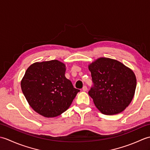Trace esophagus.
Wrapping results in <instances>:
<instances>
[{
	"mask_svg": "<svg viewBox=\"0 0 150 150\" xmlns=\"http://www.w3.org/2000/svg\"><path fill=\"white\" fill-rule=\"evenodd\" d=\"M82 90L84 91H87V90H88V88H87L86 86H84L83 88H82Z\"/></svg>",
	"mask_w": 150,
	"mask_h": 150,
	"instance_id": "obj_1",
	"label": "esophagus"
}]
</instances>
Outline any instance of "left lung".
Segmentation results:
<instances>
[{
	"label": "left lung",
	"instance_id": "left-lung-1",
	"mask_svg": "<svg viewBox=\"0 0 150 150\" xmlns=\"http://www.w3.org/2000/svg\"><path fill=\"white\" fill-rule=\"evenodd\" d=\"M92 86L88 94L104 115L122 112L131 103L137 86L132 70L116 60L100 58L89 65Z\"/></svg>",
	"mask_w": 150,
	"mask_h": 150
}]
</instances>
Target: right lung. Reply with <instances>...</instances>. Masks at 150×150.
<instances>
[{
  "instance_id": "add662e5",
  "label": "right lung",
  "mask_w": 150,
  "mask_h": 150,
  "mask_svg": "<svg viewBox=\"0 0 150 150\" xmlns=\"http://www.w3.org/2000/svg\"><path fill=\"white\" fill-rule=\"evenodd\" d=\"M66 66L57 60L36 62L21 81L22 93L33 109L45 117L64 112L80 90L65 77Z\"/></svg>"
}]
</instances>
